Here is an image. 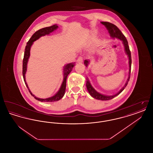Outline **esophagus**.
I'll use <instances>...</instances> for the list:
<instances>
[{
	"mask_svg": "<svg viewBox=\"0 0 153 153\" xmlns=\"http://www.w3.org/2000/svg\"><path fill=\"white\" fill-rule=\"evenodd\" d=\"M83 60H84V58H83V57H79V58H78L77 60V62H79V63H81V62H83Z\"/></svg>",
	"mask_w": 153,
	"mask_h": 153,
	"instance_id": "esophagus-1",
	"label": "esophagus"
}]
</instances>
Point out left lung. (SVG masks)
<instances>
[{
    "mask_svg": "<svg viewBox=\"0 0 153 153\" xmlns=\"http://www.w3.org/2000/svg\"><path fill=\"white\" fill-rule=\"evenodd\" d=\"M102 25H104L105 27L108 30L109 34L112 38H117L119 39H120L121 41H122L123 44L124 46V49H125V51L126 54L128 55V57L129 58V76H128V78L127 79V81L125 84V85L124 86L123 88L115 95H112V96H105V95H102L100 94H99V92H97V91H96L94 88L92 87V85L90 84V82L88 80V79L87 78V84H86V86L87 88L88 91L89 93V94L91 95V96H92L94 98H95L97 100H109L113 98H114L115 96H117L119 94H120L123 91L124 89L127 86L129 80H130V73H131V51H130V48H129V46L127 42V40L126 39V38L124 36L123 34L121 32V31L119 29V28L117 27V26H115V25H114L113 23H109L108 22H101ZM89 64V61H88L87 59H85L84 61V64L86 66H87Z\"/></svg>",
    "mask_w": 153,
    "mask_h": 153,
    "instance_id": "1",
    "label": "left lung"
}]
</instances>
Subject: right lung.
I'll use <instances>...</instances> for the list:
<instances>
[{"mask_svg":"<svg viewBox=\"0 0 153 153\" xmlns=\"http://www.w3.org/2000/svg\"><path fill=\"white\" fill-rule=\"evenodd\" d=\"M57 28H58V26L57 25H54L49 26V27H46L45 28H42L41 29L38 30L30 38V39L27 43L25 49L24 57L23 59V67H22V74H23V80L25 82L26 87L27 88V89L29 91L30 94L31 95V96L34 97V98L36 100L41 102H56V101H58L59 100H60L61 98H62V97L65 94V92L66 82L67 76L72 71L73 66L75 65L74 63H70V64H68L67 65H66L64 66L63 82L62 83V85L61 86V88H59V90L58 91V92L54 96H52L51 97H49V98H47V99H39V98H37L34 95H33L32 93L31 92V91H30L29 88L28 87V85L25 80V73H26V70H27V64L28 59L30 57V48H31L32 44H33V42L36 41V39L39 38L41 36H44L45 35L50 34L54 30L57 29Z\"/></svg>","mask_w":153,"mask_h":153,"instance_id":"add662e5","label":"right lung"}]
</instances>
